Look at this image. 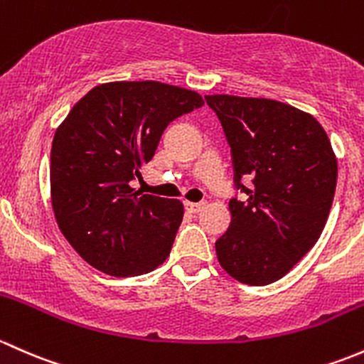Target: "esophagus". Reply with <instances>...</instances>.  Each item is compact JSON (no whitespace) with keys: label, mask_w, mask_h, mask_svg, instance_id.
<instances>
[{"label":"esophagus","mask_w":364,"mask_h":364,"mask_svg":"<svg viewBox=\"0 0 364 364\" xmlns=\"http://www.w3.org/2000/svg\"><path fill=\"white\" fill-rule=\"evenodd\" d=\"M203 207H205L203 201H200V203H193V201H186V208L189 210V212H193V213H198Z\"/></svg>","instance_id":"34e87169"}]
</instances>
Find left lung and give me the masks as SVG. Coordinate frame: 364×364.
<instances>
[{"label": "left lung", "instance_id": "1", "mask_svg": "<svg viewBox=\"0 0 364 364\" xmlns=\"http://www.w3.org/2000/svg\"><path fill=\"white\" fill-rule=\"evenodd\" d=\"M205 100L231 147L235 187L245 194L230 201L217 259L240 282L266 286L319 240L335 196L336 157L319 122L291 105L230 95Z\"/></svg>", "mask_w": 364, "mask_h": 364}]
</instances>
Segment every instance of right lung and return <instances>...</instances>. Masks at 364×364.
<instances>
[{
    "mask_svg": "<svg viewBox=\"0 0 364 364\" xmlns=\"http://www.w3.org/2000/svg\"><path fill=\"white\" fill-rule=\"evenodd\" d=\"M200 107L198 92L177 85L110 82L91 89L58 127L52 208L65 238L96 269L136 277L170 256L182 203L141 194L129 183L154 157L166 126Z\"/></svg>",
    "mask_w": 364,
    "mask_h": 364,
    "instance_id": "add662e5",
    "label": "right lung"
}]
</instances>
